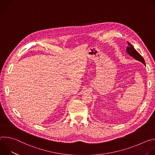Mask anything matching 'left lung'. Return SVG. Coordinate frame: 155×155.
Masks as SVG:
<instances>
[{
  "label": "left lung",
  "instance_id": "left-lung-1",
  "mask_svg": "<svg viewBox=\"0 0 155 155\" xmlns=\"http://www.w3.org/2000/svg\"><path fill=\"white\" fill-rule=\"evenodd\" d=\"M127 44H128V47L126 48V52L127 53V54H129L131 57L136 59L137 61H139L142 62L145 65V60L143 58V57L136 51V50L134 48V47L132 46L129 42L127 41Z\"/></svg>",
  "mask_w": 155,
  "mask_h": 155
}]
</instances>
